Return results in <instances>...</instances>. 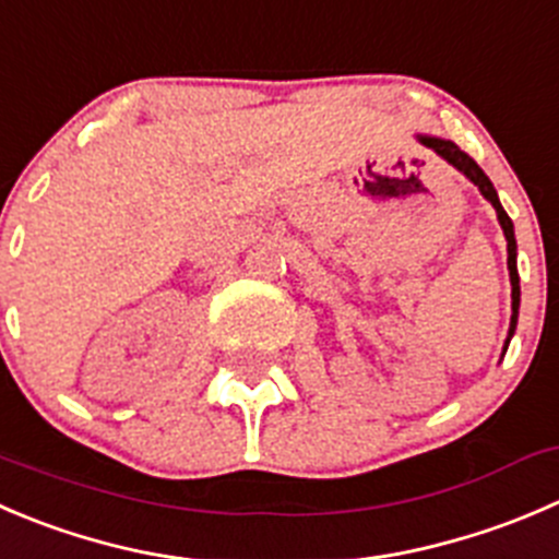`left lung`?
Returning <instances> with one entry per match:
<instances>
[{
    "instance_id": "left-lung-1",
    "label": "left lung",
    "mask_w": 559,
    "mask_h": 559,
    "mask_svg": "<svg viewBox=\"0 0 559 559\" xmlns=\"http://www.w3.org/2000/svg\"><path fill=\"white\" fill-rule=\"evenodd\" d=\"M417 142L424 144V147L435 150L437 155H440L442 160H448V164L453 166L456 171H462L464 177H467L469 182H473L475 188H478L480 193H484L486 202H491V207H495L497 213V221H500L502 226V235H506L508 240V273H511V328H508V338H506V346H502V352H508V344H511L513 333H516V322H519V300H522V289H519V270H516V235H513V221L508 218V213L502 210L500 204V197H497L495 186H491L489 177L484 175V169H480L478 164H475L473 158H469L464 150H459L456 144L448 142V139H440V135H426V133H417L415 135Z\"/></svg>"
}]
</instances>
